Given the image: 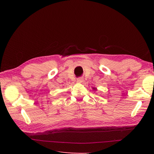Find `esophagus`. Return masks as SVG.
<instances>
[{
	"mask_svg": "<svg viewBox=\"0 0 154 154\" xmlns=\"http://www.w3.org/2000/svg\"><path fill=\"white\" fill-rule=\"evenodd\" d=\"M83 81V78H82V77L77 78V82L78 83H82Z\"/></svg>",
	"mask_w": 154,
	"mask_h": 154,
	"instance_id": "esophagus-1",
	"label": "esophagus"
}]
</instances>
